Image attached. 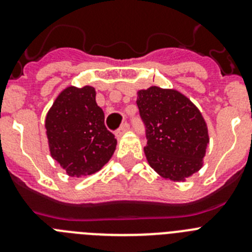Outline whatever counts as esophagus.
Instances as JSON below:
<instances>
[{"label": "esophagus", "instance_id": "34e87169", "mask_svg": "<svg viewBox=\"0 0 252 252\" xmlns=\"http://www.w3.org/2000/svg\"><path fill=\"white\" fill-rule=\"evenodd\" d=\"M128 128H130V125L128 124H124L121 126V127L119 128V130L116 131V137H121L122 135H124L125 132H126V131H128Z\"/></svg>", "mask_w": 252, "mask_h": 252}]
</instances>
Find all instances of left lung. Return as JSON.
Returning a JSON list of instances; mask_svg holds the SVG:
<instances>
[{
	"mask_svg": "<svg viewBox=\"0 0 252 252\" xmlns=\"http://www.w3.org/2000/svg\"><path fill=\"white\" fill-rule=\"evenodd\" d=\"M136 103L146 126L149 165L175 183L201 170L209 135L198 107L179 91L157 86L137 91Z\"/></svg>",
	"mask_w": 252,
	"mask_h": 252,
	"instance_id": "obj_1",
	"label": "left lung"
}]
</instances>
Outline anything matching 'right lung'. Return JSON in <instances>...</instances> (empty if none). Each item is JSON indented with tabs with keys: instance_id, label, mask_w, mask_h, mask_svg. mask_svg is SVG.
<instances>
[{
	"instance_id": "add662e5",
	"label": "right lung",
	"mask_w": 252,
	"mask_h": 252,
	"mask_svg": "<svg viewBox=\"0 0 252 252\" xmlns=\"http://www.w3.org/2000/svg\"><path fill=\"white\" fill-rule=\"evenodd\" d=\"M45 128L51 158L70 177L93 174L115 153L117 140L91 86L64 88L46 113Z\"/></svg>"
}]
</instances>
